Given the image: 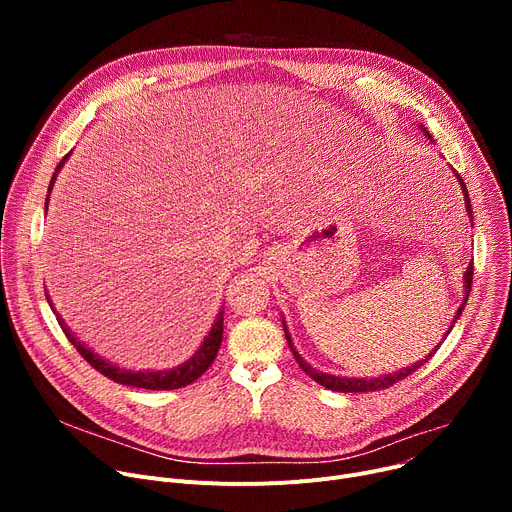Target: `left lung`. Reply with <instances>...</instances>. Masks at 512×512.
I'll return each mask as SVG.
<instances>
[{
  "instance_id": "8db88e82",
  "label": "left lung",
  "mask_w": 512,
  "mask_h": 512,
  "mask_svg": "<svg viewBox=\"0 0 512 512\" xmlns=\"http://www.w3.org/2000/svg\"><path fill=\"white\" fill-rule=\"evenodd\" d=\"M421 130L427 134V139H432L429 137V132L421 126ZM456 178H459V182H461V188H463V195H465V205H467V211H469V215L473 213L471 211V201H469V193H467V186H465V182H463V178L456 174ZM471 220H473V215H471ZM471 284H473V261L469 263V267H467V272H465V299H463V305L459 307V311H456V315H454V319H452V326H450V330L454 328V324H456V319L461 317V313H463V309H465V305H467V299H469V292H471ZM450 330L446 332V336L450 334ZM284 334H286V340H288V346H290V351H292V355H294V359H297V363H299V367L309 375L311 380H315L317 384H321L324 388H328V390H334V392H375V390H386V388H390V386H394L396 382H400V380H405V378H409V375L413 373V371H417L423 363H427L429 359H432L434 355H436V351H438V346L434 348L432 353H427V357L425 359H421V361H417V363H413L411 367H405V369H400V371H394V373H388V375H382V378H371V380H361V378H340V375H330V373H321V371H315L313 367H309L305 361H303V357L294 351V346H292V340H290V334H288V330H286V324H284Z\"/></svg>"
}]
</instances>
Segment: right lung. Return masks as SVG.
I'll use <instances>...</instances> for the list:
<instances>
[{"mask_svg": "<svg viewBox=\"0 0 512 512\" xmlns=\"http://www.w3.org/2000/svg\"><path fill=\"white\" fill-rule=\"evenodd\" d=\"M68 155L60 161V166L56 168V174L51 176L49 193H51V186H53V182H56V176H58L60 168L64 166V161L68 159ZM47 201H49V195L45 199V207H47ZM45 297H47V292H45ZM47 301H49V297H47ZM49 307L53 309L51 301H49ZM53 313H56V309H53ZM58 324H60L62 332L66 334V338L74 344V348L80 353V357H83L91 367H95L99 373H103L105 378L114 380L116 384L134 386V388H145V390H176V388L193 384L197 378H201V375L213 363L215 355H218L220 344H222V336H224V311H220L218 317H215L209 334L205 336L203 344L199 346V351L191 359H188L186 363H182V365H178L174 369H166V371H130V369H120L118 365L107 363L105 359L95 355L91 348H87L83 342H78L72 336L70 328L64 324V319L60 315H58Z\"/></svg>", "mask_w": 512, "mask_h": 512, "instance_id": "obj_1", "label": "right lung"}]
</instances>
